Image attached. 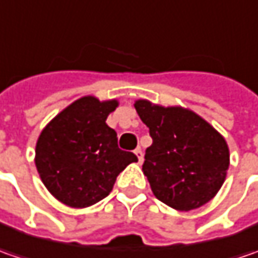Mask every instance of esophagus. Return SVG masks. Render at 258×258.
<instances>
[{"label": "esophagus", "mask_w": 258, "mask_h": 258, "mask_svg": "<svg viewBox=\"0 0 258 258\" xmlns=\"http://www.w3.org/2000/svg\"><path fill=\"white\" fill-rule=\"evenodd\" d=\"M135 155L138 156V161H139V164H142V161H144V154H142V149H141V148H136V149H135Z\"/></svg>", "instance_id": "obj_1"}]
</instances>
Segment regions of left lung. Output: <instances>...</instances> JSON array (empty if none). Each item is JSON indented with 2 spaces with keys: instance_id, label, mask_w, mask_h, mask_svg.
<instances>
[{
  "instance_id": "1",
  "label": "left lung",
  "mask_w": 258,
  "mask_h": 258,
  "mask_svg": "<svg viewBox=\"0 0 258 258\" xmlns=\"http://www.w3.org/2000/svg\"><path fill=\"white\" fill-rule=\"evenodd\" d=\"M135 109L152 138L142 171L155 197L178 211L195 210L213 200L230 165L223 136L181 106L164 107L141 99Z\"/></svg>"
}]
</instances>
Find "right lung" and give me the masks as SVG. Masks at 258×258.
<instances>
[{"mask_svg":"<svg viewBox=\"0 0 258 258\" xmlns=\"http://www.w3.org/2000/svg\"><path fill=\"white\" fill-rule=\"evenodd\" d=\"M117 100L85 96L45 126L35 145V166L50 194L72 208L106 198L117 175L136 155L119 149L117 135L106 124Z\"/></svg>","mask_w":258,"mask_h":258,"instance_id":"right-lung-1","label":"right lung"}]
</instances>
